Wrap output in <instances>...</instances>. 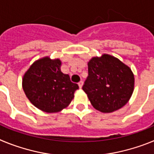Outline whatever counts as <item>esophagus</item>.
<instances>
[{
	"label": "esophagus",
	"mask_w": 154,
	"mask_h": 154,
	"mask_svg": "<svg viewBox=\"0 0 154 154\" xmlns=\"http://www.w3.org/2000/svg\"><path fill=\"white\" fill-rule=\"evenodd\" d=\"M78 85H79V86L80 89H82V85H83V82L80 81L79 82V83H78Z\"/></svg>",
	"instance_id": "1"
}]
</instances>
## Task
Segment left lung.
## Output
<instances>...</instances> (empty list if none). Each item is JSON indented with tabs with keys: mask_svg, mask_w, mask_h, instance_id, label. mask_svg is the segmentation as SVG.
I'll list each match as a JSON object with an SVG mask.
<instances>
[{
	"mask_svg": "<svg viewBox=\"0 0 154 154\" xmlns=\"http://www.w3.org/2000/svg\"><path fill=\"white\" fill-rule=\"evenodd\" d=\"M89 75L82 89L92 106L108 113L122 108L134 89V75L130 67L112 55L103 54L88 62Z\"/></svg>",
	"mask_w": 154,
	"mask_h": 154,
	"instance_id": "obj_1",
	"label": "left lung"
}]
</instances>
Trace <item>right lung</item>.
Listing matches in <instances>:
<instances>
[{
  "label": "right lung",
  "mask_w": 154,
  "mask_h": 154,
  "mask_svg": "<svg viewBox=\"0 0 154 154\" xmlns=\"http://www.w3.org/2000/svg\"><path fill=\"white\" fill-rule=\"evenodd\" d=\"M61 61L45 57L35 61L23 76L24 92L32 104L45 112H58L70 104L79 85L61 72Z\"/></svg>",
  "instance_id": "add662e5"
}]
</instances>
